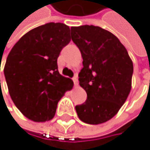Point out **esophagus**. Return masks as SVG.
Returning a JSON list of instances; mask_svg holds the SVG:
<instances>
[{
  "instance_id": "34e87169",
  "label": "esophagus",
  "mask_w": 150,
  "mask_h": 150,
  "mask_svg": "<svg viewBox=\"0 0 150 150\" xmlns=\"http://www.w3.org/2000/svg\"><path fill=\"white\" fill-rule=\"evenodd\" d=\"M72 80H73V82H74V86H75V87L78 86V78H77V77H74V78L72 79Z\"/></svg>"
}]
</instances>
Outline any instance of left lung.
Here are the masks:
<instances>
[{
	"label": "left lung",
	"mask_w": 150,
	"mask_h": 150,
	"mask_svg": "<svg viewBox=\"0 0 150 150\" xmlns=\"http://www.w3.org/2000/svg\"><path fill=\"white\" fill-rule=\"evenodd\" d=\"M71 39L83 58L79 85L87 100L75 109L79 118L99 124L113 118L132 88L133 64L126 48L111 32L93 25L72 27Z\"/></svg>",
	"instance_id": "left-lung-1"
}]
</instances>
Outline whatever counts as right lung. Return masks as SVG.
I'll list each match as a JSON object with an SVG mask.
<instances>
[{
	"instance_id": "add662e5",
	"label": "right lung",
	"mask_w": 150,
	"mask_h": 150,
	"mask_svg": "<svg viewBox=\"0 0 150 150\" xmlns=\"http://www.w3.org/2000/svg\"><path fill=\"white\" fill-rule=\"evenodd\" d=\"M70 31L62 23L39 26L22 36L7 57L4 76L11 97L34 122L53 119L62 96L73 87L57 65L62 49L71 41Z\"/></svg>"
}]
</instances>
